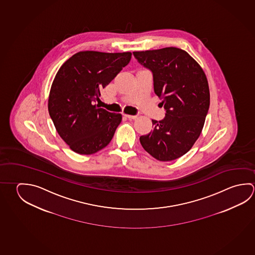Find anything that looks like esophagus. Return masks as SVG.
<instances>
[{
    "label": "esophagus",
    "mask_w": 255,
    "mask_h": 255,
    "mask_svg": "<svg viewBox=\"0 0 255 255\" xmlns=\"http://www.w3.org/2000/svg\"><path fill=\"white\" fill-rule=\"evenodd\" d=\"M125 117H127L128 119H135L136 116H130V115H125Z\"/></svg>",
    "instance_id": "obj_1"
}]
</instances>
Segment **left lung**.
Instances as JSON below:
<instances>
[{
	"label": "left lung",
	"instance_id": "left-lung-1",
	"mask_svg": "<svg viewBox=\"0 0 255 255\" xmlns=\"http://www.w3.org/2000/svg\"><path fill=\"white\" fill-rule=\"evenodd\" d=\"M153 74L154 91L162 99L165 117L152 120L153 129L139 137L143 148L159 161H171L192 148L210 108L205 73L187 52L176 47L133 52Z\"/></svg>",
	"mask_w": 255,
	"mask_h": 255
}]
</instances>
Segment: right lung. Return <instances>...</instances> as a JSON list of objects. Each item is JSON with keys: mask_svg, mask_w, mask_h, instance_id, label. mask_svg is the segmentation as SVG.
Instances as JSON below:
<instances>
[{"mask_svg": "<svg viewBox=\"0 0 255 255\" xmlns=\"http://www.w3.org/2000/svg\"><path fill=\"white\" fill-rule=\"evenodd\" d=\"M130 58L129 52L82 51L59 69L50 90L48 111L60 137L73 151L94 154L111 141L122 115L99 108L96 101Z\"/></svg>", "mask_w": 255, "mask_h": 255, "instance_id": "add662e5", "label": "right lung"}]
</instances>
